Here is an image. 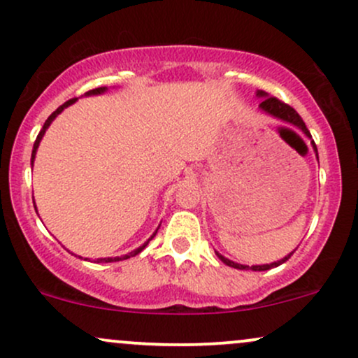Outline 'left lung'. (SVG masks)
<instances>
[{
  "label": "left lung",
  "mask_w": 358,
  "mask_h": 358,
  "mask_svg": "<svg viewBox=\"0 0 358 358\" xmlns=\"http://www.w3.org/2000/svg\"><path fill=\"white\" fill-rule=\"evenodd\" d=\"M256 96L261 97V99H262L261 104H259V109H261L262 113L269 114V116L276 117V119H279V121H282V122H287V124L298 127V129L301 131V133L305 134L306 138L311 139V134H310V131H308L305 121H303L301 116H299V114H298L296 110H294L293 108H291V106L285 104V102H281L279 99H276V97H269V94L264 92V90H257ZM311 146H313V151H315L316 158H318V150H316V145H315L313 139H311ZM293 252H294V250H293ZM293 252H289V254H287V256H285L282 259H279V261H276V262H271V264L244 266V264H239V262L231 261V259L224 257V256H222V254H219V252H217V250H215V254H217V256H219V259H220L222 262H224V264L231 266V268H234V269H242V271H244V269L268 271V269H271V268H278V266H281L282 262H286L287 259L291 257V254H293Z\"/></svg>",
  "instance_id": "1"
}]
</instances>
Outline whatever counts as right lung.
Wrapping results in <instances>:
<instances>
[{"label":"right lung","mask_w":358,"mask_h":358,"mask_svg":"<svg viewBox=\"0 0 358 358\" xmlns=\"http://www.w3.org/2000/svg\"><path fill=\"white\" fill-rule=\"evenodd\" d=\"M106 90H108V87H97V89H92V90H89V92H85L84 94V96H99V94H104L106 92ZM77 101V97H76V99H71V101H67V102H65V104H62L60 106V108L59 109H57V110H53V113L50 114V116H48V119H47V121H45V124H43V127H42V129H40V133H38V136H36V139H35V145H34V150H31V166H34V162H35V156H36V150H38V146H40V141H42V138H43V134H45V131H47L48 129V126H50L52 124V122H53V119H55L57 116H59V114L62 113V110H64L65 108H69V106H72L73 104V102H76ZM35 203V202H34ZM159 229V227H158ZM158 229H156V231L153 232V236H151L150 237V239H148L146 242H145V244H143V245H139V248L138 249H134V250H131V252H127V254H124V256H117V257H99V259H97V261L96 262H116V261H124V259H129V257H134V256H136V254H139V252H141V250L143 249H145L146 248V245H148V242H150L151 239H153V237L156 236V232H158ZM85 261H87V257H85Z\"/></svg>","instance_id":"add662e5"}]
</instances>
